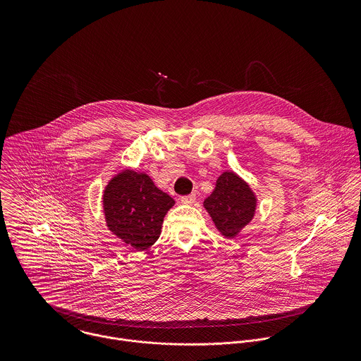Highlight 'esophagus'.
Returning <instances> with one entry per match:
<instances>
[{"instance_id": "esophagus-1", "label": "esophagus", "mask_w": 361, "mask_h": 361, "mask_svg": "<svg viewBox=\"0 0 361 361\" xmlns=\"http://www.w3.org/2000/svg\"><path fill=\"white\" fill-rule=\"evenodd\" d=\"M196 193H190V195H188V196H182L180 197V202L183 203V204H192V203H195V200H196Z\"/></svg>"}]
</instances>
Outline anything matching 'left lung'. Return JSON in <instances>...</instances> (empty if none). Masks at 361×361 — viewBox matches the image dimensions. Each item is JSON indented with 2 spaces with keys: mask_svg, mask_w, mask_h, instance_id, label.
I'll return each instance as SVG.
<instances>
[{
  "mask_svg": "<svg viewBox=\"0 0 361 361\" xmlns=\"http://www.w3.org/2000/svg\"><path fill=\"white\" fill-rule=\"evenodd\" d=\"M204 207L219 232L233 238L250 222L256 209V199L250 188L233 172H224Z\"/></svg>",
  "mask_w": 361,
  "mask_h": 361,
  "instance_id": "left-lung-1",
  "label": "left lung"
}]
</instances>
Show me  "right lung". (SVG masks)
I'll list each match as a JSON object with an SVG mask.
<instances>
[{
    "mask_svg": "<svg viewBox=\"0 0 361 361\" xmlns=\"http://www.w3.org/2000/svg\"><path fill=\"white\" fill-rule=\"evenodd\" d=\"M173 204L146 173L133 171L116 175L104 192L108 228L136 250L150 247L159 238L164 216Z\"/></svg>",
    "mask_w": 361,
    "mask_h": 361,
    "instance_id": "add662e5",
    "label": "right lung"
}]
</instances>
